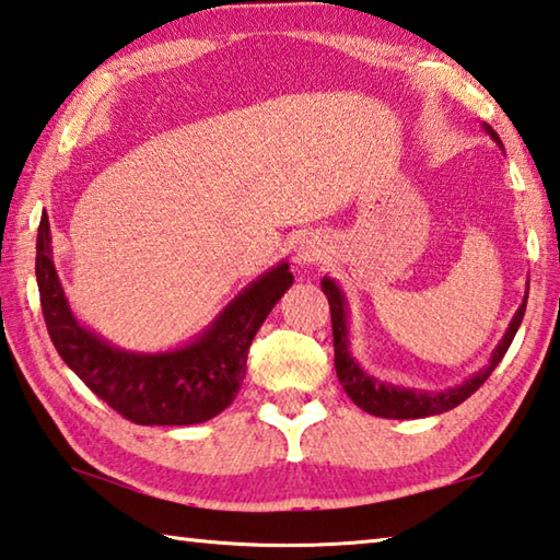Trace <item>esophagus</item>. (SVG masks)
<instances>
[{
	"label": "esophagus",
	"mask_w": 560,
	"mask_h": 560,
	"mask_svg": "<svg viewBox=\"0 0 560 560\" xmlns=\"http://www.w3.org/2000/svg\"><path fill=\"white\" fill-rule=\"evenodd\" d=\"M319 255H322L319 243L307 241V243H302L300 248H298V262H300V265H310V262L319 260Z\"/></svg>",
	"instance_id": "1"
}]
</instances>
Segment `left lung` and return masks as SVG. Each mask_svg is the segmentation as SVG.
<instances>
[{"label": "left lung", "instance_id": "1", "mask_svg": "<svg viewBox=\"0 0 560 560\" xmlns=\"http://www.w3.org/2000/svg\"><path fill=\"white\" fill-rule=\"evenodd\" d=\"M485 130L499 147H502V140H499L492 127L485 125ZM322 290H325V295L329 300L331 335H335V369H337L339 384L345 386L347 396L354 400L361 410H366V413L378 416V418H396V420L440 416V413H445V410H453L455 406H459L463 400L472 396L475 390L482 386L489 376H492V371L497 369L499 361L504 359L509 345L514 341L518 325H522L524 312H526V300H528V288H526L522 307L516 310L512 325H509L506 335L502 337V341H499L497 349L492 351V359H489V364L482 371H477L475 376H469L463 386L447 388V390H443V394H428V390L400 388V386L384 384V381L369 376L366 371L357 364V359L351 357V351H349L345 292L339 290V285L331 278L322 280Z\"/></svg>", "mask_w": 560, "mask_h": 560}]
</instances>
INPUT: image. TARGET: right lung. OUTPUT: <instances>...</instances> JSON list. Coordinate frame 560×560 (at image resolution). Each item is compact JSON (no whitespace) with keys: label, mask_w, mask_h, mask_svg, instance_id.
Masks as SVG:
<instances>
[{"label":"right lung","mask_w":560,"mask_h":560,"mask_svg":"<svg viewBox=\"0 0 560 560\" xmlns=\"http://www.w3.org/2000/svg\"><path fill=\"white\" fill-rule=\"evenodd\" d=\"M292 280L290 265L280 262L229 302L191 345L137 354L113 347L75 319L54 268L48 215L38 223L36 282L48 337L68 369L137 425H196L229 408L243 384L250 341Z\"/></svg>","instance_id":"add662e5"}]
</instances>
